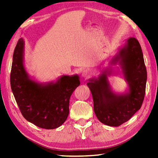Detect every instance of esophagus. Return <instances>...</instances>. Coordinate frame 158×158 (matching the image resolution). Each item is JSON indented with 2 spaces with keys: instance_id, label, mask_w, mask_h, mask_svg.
I'll return each instance as SVG.
<instances>
[{
  "instance_id": "esophagus-1",
  "label": "esophagus",
  "mask_w": 158,
  "mask_h": 158,
  "mask_svg": "<svg viewBox=\"0 0 158 158\" xmlns=\"http://www.w3.org/2000/svg\"><path fill=\"white\" fill-rule=\"evenodd\" d=\"M82 77L84 78H87L88 77L90 76V72L88 70H84L82 72V74H81Z\"/></svg>"
}]
</instances>
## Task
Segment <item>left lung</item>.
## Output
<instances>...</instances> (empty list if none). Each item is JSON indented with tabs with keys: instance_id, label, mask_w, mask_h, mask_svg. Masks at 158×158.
Here are the masks:
<instances>
[{
	"instance_id": "obj_1",
	"label": "left lung",
	"mask_w": 158,
	"mask_h": 158,
	"mask_svg": "<svg viewBox=\"0 0 158 158\" xmlns=\"http://www.w3.org/2000/svg\"><path fill=\"white\" fill-rule=\"evenodd\" d=\"M118 64L116 72L111 65ZM129 85L124 93L112 90L107 77L119 69ZM147 71L142 48L135 38H129L120 47L109 61V66L101 71L97 77L87 83L93 98L94 112L98 120L110 127H118L140 109L145 96Z\"/></svg>"
}]
</instances>
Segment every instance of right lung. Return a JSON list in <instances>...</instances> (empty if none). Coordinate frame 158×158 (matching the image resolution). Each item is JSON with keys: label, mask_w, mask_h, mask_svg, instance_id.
Here are the masks:
<instances>
[{"label": "right lung", "mask_w": 158, "mask_h": 158, "mask_svg": "<svg viewBox=\"0 0 158 158\" xmlns=\"http://www.w3.org/2000/svg\"><path fill=\"white\" fill-rule=\"evenodd\" d=\"M79 76L61 75L55 81L40 83L31 78L24 64V40L18 42L13 54L10 85L21 113L30 123L54 129L69 115V99L80 85Z\"/></svg>", "instance_id": "right-lung-1"}]
</instances>
